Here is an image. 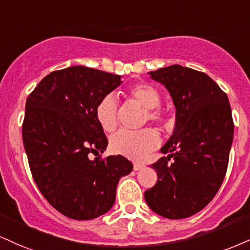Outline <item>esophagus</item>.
<instances>
[{
    "label": "esophagus",
    "mask_w": 250,
    "mask_h": 250,
    "mask_svg": "<svg viewBox=\"0 0 250 250\" xmlns=\"http://www.w3.org/2000/svg\"><path fill=\"white\" fill-rule=\"evenodd\" d=\"M143 167V164H141V163H137V162H135L134 163V170L135 171H138V170H141Z\"/></svg>",
    "instance_id": "esophagus-1"
}]
</instances>
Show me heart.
Wrapping results in <instances>:
<instances>
[{"label":"heart","instance_id":"obj_1","mask_svg":"<svg viewBox=\"0 0 250 250\" xmlns=\"http://www.w3.org/2000/svg\"><path fill=\"white\" fill-rule=\"evenodd\" d=\"M129 98H131L140 106L146 109L144 121H151L161 127H167V117L162 108L161 94L158 89L149 83H137L128 89ZM117 113L119 106L115 96L104 95L96 104L95 117L99 125L106 133H112L117 127ZM159 136L150 128L140 131L121 130L110 137V149L114 154L122 155L131 159L143 158L148 152L157 148Z\"/></svg>","mask_w":250,"mask_h":250}]
</instances>
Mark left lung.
I'll list each match as a JSON object with an SVG mask.
<instances>
[{"instance_id": "obj_1", "label": "left lung", "mask_w": 250, "mask_h": 250, "mask_svg": "<svg viewBox=\"0 0 250 250\" xmlns=\"http://www.w3.org/2000/svg\"><path fill=\"white\" fill-rule=\"evenodd\" d=\"M149 74L170 92L176 125L161 149L169 155L151 165L157 183L144 198L164 218H188L214 198L226 176L234 135L230 104L226 93L203 72L171 65Z\"/></svg>"}]
</instances>
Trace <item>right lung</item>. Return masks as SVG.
<instances>
[{
    "label": "right lung",
    "mask_w": 250,
    "mask_h": 250,
    "mask_svg": "<svg viewBox=\"0 0 250 250\" xmlns=\"http://www.w3.org/2000/svg\"><path fill=\"white\" fill-rule=\"evenodd\" d=\"M121 83L117 74L71 66L47 74L26 99L22 135L32 177L50 205L74 220L109 211L120 178L133 170L121 155L88 157L108 146L96 104Z\"/></svg>",
    "instance_id": "right-lung-1"
}]
</instances>
